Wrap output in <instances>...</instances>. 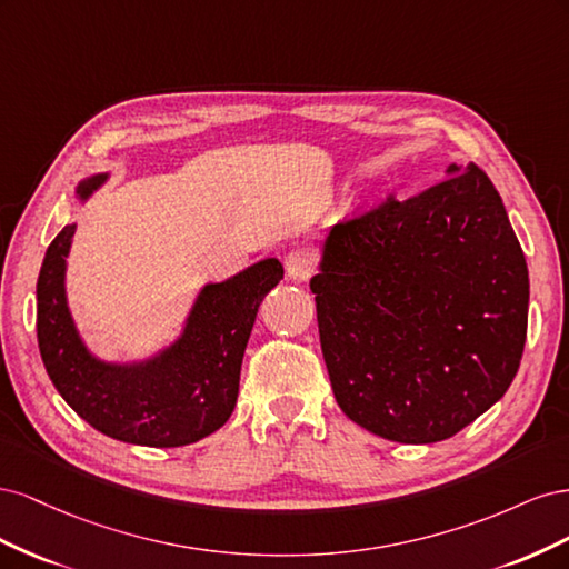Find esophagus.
I'll use <instances>...</instances> for the list:
<instances>
[{
  "mask_svg": "<svg viewBox=\"0 0 569 569\" xmlns=\"http://www.w3.org/2000/svg\"><path fill=\"white\" fill-rule=\"evenodd\" d=\"M284 270H287V274H289L291 280L303 282V280H308L316 272V261H313V256L308 253L306 249H291L284 256Z\"/></svg>",
  "mask_w": 569,
  "mask_h": 569,
  "instance_id": "34e87169",
  "label": "esophagus"
}]
</instances>
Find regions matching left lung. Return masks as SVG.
Returning <instances> with one entry per match:
<instances>
[{
	"instance_id": "obj_1",
	"label": "left lung",
	"mask_w": 569,
	"mask_h": 569,
	"mask_svg": "<svg viewBox=\"0 0 569 569\" xmlns=\"http://www.w3.org/2000/svg\"><path fill=\"white\" fill-rule=\"evenodd\" d=\"M335 399L372 435L435 443L508 391L529 274L503 201L475 163L343 218L311 280Z\"/></svg>"
}]
</instances>
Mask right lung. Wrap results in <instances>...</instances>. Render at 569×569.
I'll use <instances>...</instances> for the list:
<instances>
[{"mask_svg":"<svg viewBox=\"0 0 569 569\" xmlns=\"http://www.w3.org/2000/svg\"><path fill=\"white\" fill-rule=\"evenodd\" d=\"M101 180L84 182L80 194L88 197ZM73 232L76 226H66L54 237L38 278L40 356L63 401L97 432L153 449L216 432L232 416L258 306L282 280V266L268 258L209 284L173 349L140 368H113L90 358L68 316L63 268Z\"/></svg>","mask_w":569,"mask_h":569,"instance_id":"obj_1","label":"right lung"}]
</instances>
